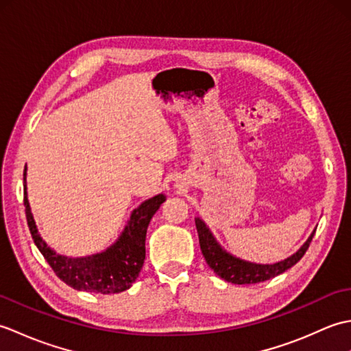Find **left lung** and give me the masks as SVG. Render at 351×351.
Returning <instances> with one entry per match:
<instances>
[{
    "instance_id": "1",
    "label": "left lung",
    "mask_w": 351,
    "mask_h": 351,
    "mask_svg": "<svg viewBox=\"0 0 351 351\" xmlns=\"http://www.w3.org/2000/svg\"><path fill=\"white\" fill-rule=\"evenodd\" d=\"M195 221L199 234L200 250L204 253L206 264L210 265L211 270H214V273L220 276L221 279H225L226 282L230 283H235V285L259 283L287 271L288 268L295 265L303 258L312 241V237L315 234L314 230V232L309 235L308 240L304 241L302 247L287 259L279 261V263L274 264H256L250 263V261L237 258L232 253H229L225 247H221L220 243L215 240V237L213 235L210 228L205 225V221L202 219L196 217Z\"/></svg>"
}]
</instances>
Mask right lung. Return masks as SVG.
<instances>
[{
  "label": "right lung",
  "instance_id": "add662e5",
  "mask_svg": "<svg viewBox=\"0 0 351 351\" xmlns=\"http://www.w3.org/2000/svg\"><path fill=\"white\" fill-rule=\"evenodd\" d=\"M166 196L160 193L141 202L130 215V220L117 240L99 253L87 256H66L45 243L33 219L27 197V167L24 170V205L29 232L37 249L66 285L88 293L114 294L128 289L143 267L146 249V230L154 214L158 211Z\"/></svg>",
  "mask_w": 351,
  "mask_h": 351
}]
</instances>
